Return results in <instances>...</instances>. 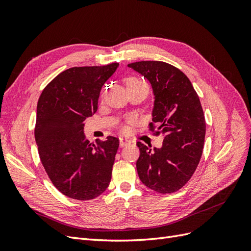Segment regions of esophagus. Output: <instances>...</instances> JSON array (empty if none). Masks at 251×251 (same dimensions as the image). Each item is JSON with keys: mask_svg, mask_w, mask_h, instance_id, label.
<instances>
[{"mask_svg": "<svg viewBox=\"0 0 251 251\" xmlns=\"http://www.w3.org/2000/svg\"><path fill=\"white\" fill-rule=\"evenodd\" d=\"M127 144H130V140L125 139V138H120L119 139V146H120V148H124V147L127 146Z\"/></svg>", "mask_w": 251, "mask_h": 251, "instance_id": "obj_1", "label": "esophagus"}]
</instances>
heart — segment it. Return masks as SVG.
Returning a JSON list of instances; mask_svg holds the SVG:
<instances>
[{
	"mask_svg": "<svg viewBox=\"0 0 251 251\" xmlns=\"http://www.w3.org/2000/svg\"><path fill=\"white\" fill-rule=\"evenodd\" d=\"M126 88H127V89L140 88V87L149 89L147 83L144 82L142 79H140V78H138V77H134V76L127 77V78L126 79Z\"/></svg>",
	"mask_w": 251,
	"mask_h": 251,
	"instance_id": "b5f03b06",
	"label": "heart"
}]
</instances>
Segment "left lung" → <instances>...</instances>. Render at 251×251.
Returning <instances> with one entry per match:
<instances>
[{
  "label": "left lung",
  "mask_w": 251,
  "mask_h": 251,
  "mask_svg": "<svg viewBox=\"0 0 251 251\" xmlns=\"http://www.w3.org/2000/svg\"><path fill=\"white\" fill-rule=\"evenodd\" d=\"M127 66L151 82L155 101L149 130L164 137L160 149L137 142L138 176L157 193H175L192 178L203 153L206 124L199 96L186 75L168 63L142 60Z\"/></svg>",
  "instance_id": "8db88e82"
}]
</instances>
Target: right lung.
Masks as SVG:
<instances>
[{"mask_svg":"<svg viewBox=\"0 0 251 251\" xmlns=\"http://www.w3.org/2000/svg\"><path fill=\"white\" fill-rule=\"evenodd\" d=\"M118 66L67 69L37 101L34 136L42 164L53 185L71 199L92 200L110 184L119 139L109 136L95 146L85 139L82 123L97 111L103 83Z\"/></svg>","mask_w":251,"mask_h":251,"instance_id":"right-lung-1","label":"right lung"}]
</instances>
